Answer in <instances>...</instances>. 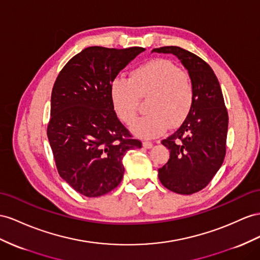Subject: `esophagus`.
<instances>
[{
	"mask_svg": "<svg viewBox=\"0 0 260 260\" xmlns=\"http://www.w3.org/2000/svg\"><path fill=\"white\" fill-rule=\"evenodd\" d=\"M143 146L145 148H147V149H149V148H151L152 146H154V144H152L151 142H149V141H145L144 143H143Z\"/></svg>",
	"mask_w": 260,
	"mask_h": 260,
	"instance_id": "1",
	"label": "esophagus"
}]
</instances>
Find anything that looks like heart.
I'll list each match as a JSON object with an SVG mask.
<instances>
[{
	"label": "heart",
	"mask_w": 260,
	"mask_h": 260,
	"mask_svg": "<svg viewBox=\"0 0 260 260\" xmlns=\"http://www.w3.org/2000/svg\"><path fill=\"white\" fill-rule=\"evenodd\" d=\"M148 99L149 114L133 125L137 136L154 138L171 125H181L193 108L196 88L187 72L167 59H154L136 67L127 80L114 79L110 84L113 111L121 122L132 125L138 114L139 100Z\"/></svg>",
	"instance_id": "obj_1"
}]
</instances>
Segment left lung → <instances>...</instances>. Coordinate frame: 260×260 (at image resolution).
Returning <instances> with one entry per match:
<instances>
[{
  "label": "left lung",
  "mask_w": 260,
  "mask_h": 260,
  "mask_svg": "<svg viewBox=\"0 0 260 260\" xmlns=\"http://www.w3.org/2000/svg\"><path fill=\"white\" fill-rule=\"evenodd\" d=\"M152 51L174 54L188 69L194 83L196 99L189 116L161 144L170 158L158 169L164 187L179 194H192L208 185L226 154L229 113L214 71L203 59L177 46Z\"/></svg>",
  "instance_id": "1"
}]
</instances>
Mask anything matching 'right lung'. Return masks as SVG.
I'll return each instance as SVG.
<instances>
[{"mask_svg": "<svg viewBox=\"0 0 260 260\" xmlns=\"http://www.w3.org/2000/svg\"><path fill=\"white\" fill-rule=\"evenodd\" d=\"M144 50L92 46L73 56L56 79L47 136L58 174L84 197L115 189L124 175L123 157L142 148L113 111L110 84Z\"/></svg>", "mask_w": 260, "mask_h": 260, "instance_id": "obj_1", "label": "right lung"}]
</instances>
